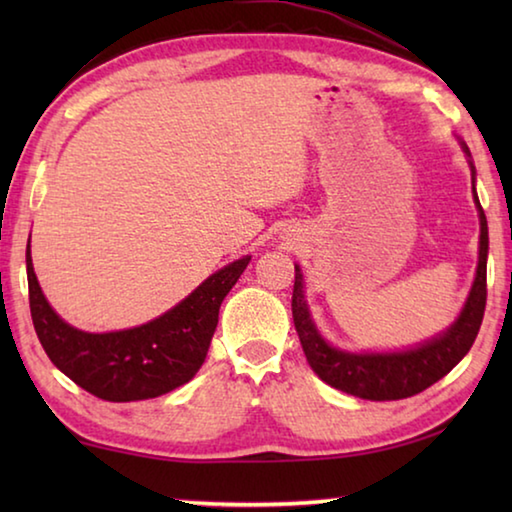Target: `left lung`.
Returning a JSON list of instances; mask_svg holds the SVG:
<instances>
[{
	"mask_svg": "<svg viewBox=\"0 0 512 512\" xmlns=\"http://www.w3.org/2000/svg\"><path fill=\"white\" fill-rule=\"evenodd\" d=\"M461 149L467 155V164L472 169V194L474 205L479 210V264L461 314L449 325L443 334L433 336L409 350L397 352H348L329 345L311 318L309 305L305 300V280L296 264V282H293L291 311L296 332L300 336L302 350L309 361L311 370L336 391H343L361 400L386 402L404 400V397L418 395L424 388L436 384L470 352L472 343L479 334L483 311H485V266H488V221H485L483 207L474 189V162L470 149L461 142Z\"/></svg>",
	"mask_w": 512,
	"mask_h": 512,
	"instance_id": "left-lung-1",
	"label": "left lung"
}]
</instances>
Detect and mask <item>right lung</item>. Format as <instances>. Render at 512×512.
Masks as SVG:
<instances>
[{
	"mask_svg": "<svg viewBox=\"0 0 512 512\" xmlns=\"http://www.w3.org/2000/svg\"><path fill=\"white\" fill-rule=\"evenodd\" d=\"M248 262L250 255L219 268L185 300L149 323L92 334L65 323L51 309L27 246L33 327L51 363L88 393L106 402L151 400L187 384L203 366L221 302Z\"/></svg>",
	"mask_w": 512,
	"mask_h": 512,
	"instance_id": "1",
	"label": "right lung"
}]
</instances>
